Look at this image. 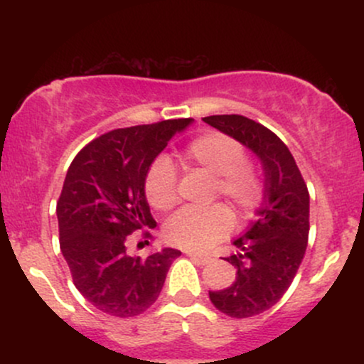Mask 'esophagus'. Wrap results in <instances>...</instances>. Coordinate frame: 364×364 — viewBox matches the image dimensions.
<instances>
[{
    "label": "esophagus",
    "mask_w": 364,
    "mask_h": 364,
    "mask_svg": "<svg viewBox=\"0 0 364 364\" xmlns=\"http://www.w3.org/2000/svg\"><path fill=\"white\" fill-rule=\"evenodd\" d=\"M185 253H186V257L191 258V260H196V262L203 263V265H205V263H210L212 262V257H208V255H198V253H195V252H185Z\"/></svg>",
    "instance_id": "esophagus-1"
}]
</instances>
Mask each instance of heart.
<instances>
[{
  "mask_svg": "<svg viewBox=\"0 0 364 364\" xmlns=\"http://www.w3.org/2000/svg\"><path fill=\"white\" fill-rule=\"evenodd\" d=\"M186 169H203L214 176L212 198L223 196L241 217L252 215L263 200V179L246 159L245 147L223 132H207L196 136L181 154ZM149 203L168 210L176 203V173L166 157H159L147 171L144 183ZM232 217L224 205L205 210L183 208L164 225L169 245L183 250H207L231 231Z\"/></svg>",
  "mask_w": 364,
  "mask_h": 364,
  "instance_id": "1",
  "label": "heart"
}]
</instances>
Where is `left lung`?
I'll use <instances>...</instances> for the list:
<instances>
[{"instance_id":"1","label":"left lung","mask_w":364,"mask_h":364,"mask_svg":"<svg viewBox=\"0 0 364 364\" xmlns=\"http://www.w3.org/2000/svg\"><path fill=\"white\" fill-rule=\"evenodd\" d=\"M203 121L253 150L265 174L257 223L235 241L237 252L224 258L236 267V281L208 292L219 311L248 318L272 308L301 265L310 232V193L289 149L269 128L241 114Z\"/></svg>"}]
</instances>
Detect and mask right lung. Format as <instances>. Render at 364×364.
<instances>
[{
    "mask_svg": "<svg viewBox=\"0 0 364 364\" xmlns=\"http://www.w3.org/2000/svg\"><path fill=\"white\" fill-rule=\"evenodd\" d=\"M191 118L118 128L87 144L66 173L56 205L60 248L75 287L107 315L147 311L181 255L164 248L147 258L128 253V237L157 225L145 198L150 164Z\"/></svg>",
    "mask_w": 364,
    "mask_h": 364,
    "instance_id": "1",
    "label": "right lung"
}]
</instances>
